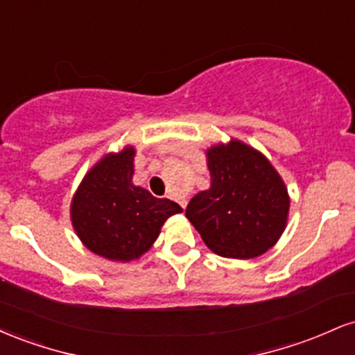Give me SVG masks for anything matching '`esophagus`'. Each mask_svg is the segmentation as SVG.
Masks as SVG:
<instances>
[{
    "instance_id": "esophagus-1",
    "label": "esophagus",
    "mask_w": 355,
    "mask_h": 355,
    "mask_svg": "<svg viewBox=\"0 0 355 355\" xmlns=\"http://www.w3.org/2000/svg\"><path fill=\"white\" fill-rule=\"evenodd\" d=\"M170 198H172V197H170ZM177 202L180 203L182 209H187V200H185V198H177Z\"/></svg>"
}]
</instances>
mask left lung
Listing matches in <instances>:
<instances>
[{
  "label": "left lung",
  "instance_id": "obj_1",
  "mask_svg": "<svg viewBox=\"0 0 355 355\" xmlns=\"http://www.w3.org/2000/svg\"><path fill=\"white\" fill-rule=\"evenodd\" d=\"M210 187L187 207V218L211 252L227 259H255L282 237L291 197L262 152L230 138L207 148Z\"/></svg>",
  "mask_w": 355,
  "mask_h": 355
}]
</instances>
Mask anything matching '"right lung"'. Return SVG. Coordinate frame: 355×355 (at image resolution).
<instances>
[{"instance_id":"1","label":"right lung","mask_w":355,"mask_h":355,"mask_svg":"<svg viewBox=\"0 0 355 355\" xmlns=\"http://www.w3.org/2000/svg\"><path fill=\"white\" fill-rule=\"evenodd\" d=\"M133 145L110 152L88 170L73 193L70 218L85 247L112 262H132L152 248L166 218L182 214L168 198H157L133 183Z\"/></svg>"}]
</instances>
